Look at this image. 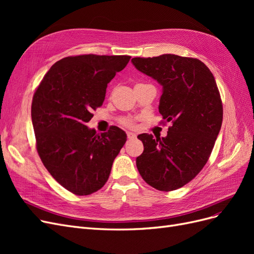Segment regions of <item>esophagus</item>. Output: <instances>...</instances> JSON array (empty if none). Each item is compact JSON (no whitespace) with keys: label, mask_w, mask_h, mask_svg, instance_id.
Instances as JSON below:
<instances>
[{"label":"esophagus","mask_w":254,"mask_h":254,"mask_svg":"<svg viewBox=\"0 0 254 254\" xmlns=\"http://www.w3.org/2000/svg\"><path fill=\"white\" fill-rule=\"evenodd\" d=\"M135 133H133V132H127V137L129 140H133V139H135Z\"/></svg>","instance_id":"34e87169"}]
</instances>
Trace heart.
<instances>
[{
  "label": "heart",
  "mask_w": 254,
  "mask_h": 254,
  "mask_svg": "<svg viewBox=\"0 0 254 254\" xmlns=\"http://www.w3.org/2000/svg\"><path fill=\"white\" fill-rule=\"evenodd\" d=\"M122 123L127 127H133V125H134L133 121L131 119H125V120H123Z\"/></svg>",
  "instance_id": "1"
}]
</instances>
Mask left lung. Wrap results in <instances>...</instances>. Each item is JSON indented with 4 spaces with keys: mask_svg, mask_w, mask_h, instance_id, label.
<instances>
[{
    "mask_svg": "<svg viewBox=\"0 0 254 254\" xmlns=\"http://www.w3.org/2000/svg\"><path fill=\"white\" fill-rule=\"evenodd\" d=\"M162 86L159 112L172 122L165 137L137 135L144 151L136 167L146 183L170 191L186 186L207 162L222 123V103L212 72L197 58L164 54L131 59Z\"/></svg>",
    "mask_w": 254,
    "mask_h": 254,
    "instance_id": "obj_1",
    "label": "left lung"
}]
</instances>
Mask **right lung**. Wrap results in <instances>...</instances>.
Here are the masks:
<instances>
[{"mask_svg":"<svg viewBox=\"0 0 254 254\" xmlns=\"http://www.w3.org/2000/svg\"><path fill=\"white\" fill-rule=\"evenodd\" d=\"M130 58L68 56L53 64L36 89L32 122L38 155L53 178L75 195H90L105 186L126 143L125 131L117 126L98 134L86 124Z\"/></svg>","mask_w":254,"mask_h":254,"instance_id":"obj_1","label":"right lung"}]
</instances>
